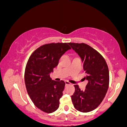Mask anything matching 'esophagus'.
Instances as JSON below:
<instances>
[{
    "label": "esophagus",
    "instance_id": "esophagus-1",
    "mask_svg": "<svg viewBox=\"0 0 127 127\" xmlns=\"http://www.w3.org/2000/svg\"><path fill=\"white\" fill-rule=\"evenodd\" d=\"M65 85H70V82H69L67 81H65Z\"/></svg>",
    "mask_w": 127,
    "mask_h": 127
}]
</instances>
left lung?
Listing matches in <instances>:
<instances>
[{
  "label": "left lung",
  "mask_w": 127,
  "mask_h": 127,
  "mask_svg": "<svg viewBox=\"0 0 127 127\" xmlns=\"http://www.w3.org/2000/svg\"><path fill=\"white\" fill-rule=\"evenodd\" d=\"M83 63L84 79L88 81L84 91L75 85L72 101L76 109L88 112L97 108L105 97L109 84V68L103 56L85 43H68Z\"/></svg>",
  "instance_id": "1"
}]
</instances>
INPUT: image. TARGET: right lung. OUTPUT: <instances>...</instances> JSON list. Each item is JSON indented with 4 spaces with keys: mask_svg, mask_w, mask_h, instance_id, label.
I'll return each instance as SVG.
<instances>
[{
    "mask_svg": "<svg viewBox=\"0 0 127 127\" xmlns=\"http://www.w3.org/2000/svg\"><path fill=\"white\" fill-rule=\"evenodd\" d=\"M68 43H52L36 49L26 64L24 81L27 93L37 108L52 113L59 107L65 82L50 78L61 57L71 48Z\"/></svg>",
    "mask_w": 127,
    "mask_h": 127,
    "instance_id": "add662e5",
    "label": "right lung"
}]
</instances>
